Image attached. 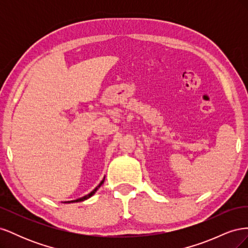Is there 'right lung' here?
Here are the masks:
<instances>
[{
  "label": "right lung",
  "mask_w": 248,
  "mask_h": 248,
  "mask_svg": "<svg viewBox=\"0 0 248 248\" xmlns=\"http://www.w3.org/2000/svg\"><path fill=\"white\" fill-rule=\"evenodd\" d=\"M104 179H106V177H104L103 178V180H102V181L99 183V185L98 186H97V187H95V188L93 189V191H91V192H90L89 194H87V196H85V197H82V198H79V199H78V200H73V201H67V202H65V204H70V202H82V201H86V200H88L89 198H91L92 196H93V194L97 191V190H98V188H99V187L103 184V182H104Z\"/></svg>",
  "instance_id": "right-lung-1"
}]
</instances>
